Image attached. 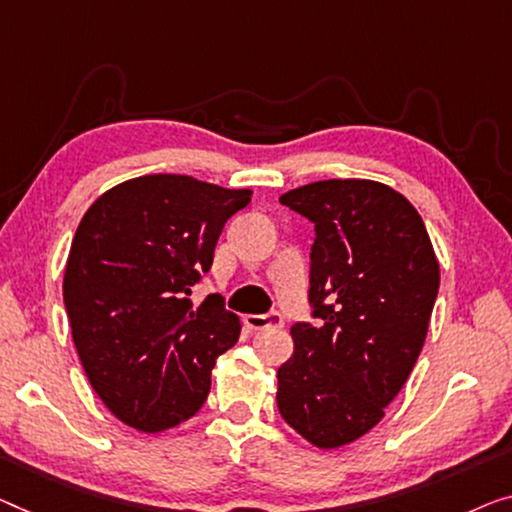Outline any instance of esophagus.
<instances>
[{
    "mask_svg": "<svg viewBox=\"0 0 512 512\" xmlns=\"http://www.w3.org/2000/svg\"><path fill=\"white\" fill-rule=\"evenodd\" d=\"M246 324L250 326V329H255V331L280 329V326L285 324V319H282V315H280L278 310H271V312H266V315H248L246 317Z\"/></svg>",
    "mask_w": 512,
    "mask_h": 512,
    "instance_id": "obj_1",
    "label": "esophagus"
}]
</instances>
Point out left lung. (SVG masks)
Here are the masks:
<instances>
[{
	"instance_id": "left-lung-1",
	"label": "left lung",
	"mask_w": 512,
	"mask_h": 512,
	"mask_svg": "<svg viewBox=\"0 0 512 512\" xmlns=\"http://www.w3.org/2000/svg\"><path fill=\"white\" fill-rule=\"evenodd\" d=\"M315 225L310 317L292 326L278 370L280 416L319 448L372 430L421 354L439 292V262L407 197L377 181L329 179L289 190Z\"/></svg>"
}]
</instances>
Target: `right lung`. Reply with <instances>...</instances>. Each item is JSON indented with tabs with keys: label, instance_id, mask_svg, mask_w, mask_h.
<instances>
[{
	"label": "right lung",
	"instance_id": "right-lung-1",
	"mask_svg": "<svg viewBox=\"0 0 512 512\" xmlns=\"http://www.w3.org/2000/svg\"><path fill=\"white\" fill-rule=\"evenodd\" d=\"M250 190L186 174L119 183L91 204L68 253L64 305L87 377L114 416L160 432L195 416L239 317L220 294L193 310L227 220Z\"/></svg>",
	"mask_w": 512,
	"mask_h": 512
}]
</instances>
